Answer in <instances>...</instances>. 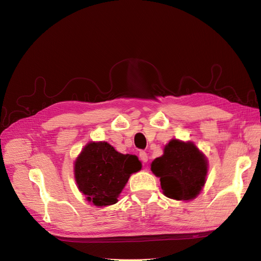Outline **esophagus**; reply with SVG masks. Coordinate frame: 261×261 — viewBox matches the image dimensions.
I'll list each match as a JSON object with an SVG mask.
<instances>
[{"label": "esophagus", "mask_w": 261, "mask_h": 261, "mask_svg": "<svg viewBox=\"0 0 261 261\" xmlns=\"http://www.w3.org/2000/svg\"><path fill=\"white\" fill-rule=\"evenodd\" d=\"M139 158H140L141 162L146 163V162L148 161V154H147L145 151H140V152H139Z\"/></svg>", "instance_id": "1"}]
</instances>
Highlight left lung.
Masks as SVG:
<instances>
[{
    "label": "left lung",
    "mask_w": 261,
    "mask_h": 261,
    "mask_svg": "<svg viewBox=\"0 0 261 261\" xmlns=\"http://www.w3.org/2000/svg\"><path fill=\"white\" fill-rule=\"evenodd\" d=\"M151 171L160 177L165 196L176 200H191L204 185L208 164L193 143L173 139L165 146L163 155L153 160Z\"/></svg>",
    "instance_id": "left-lung-1"
}]
</instances>
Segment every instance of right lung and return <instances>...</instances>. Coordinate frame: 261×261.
Instances as JSON below:
<instances>
[{"instance_id":"add662e5","label":"right lung","mask_w":261,"mask_h":261,"mask_svg":"<svg viewBox=\"0 0 261 261\" xmlns=\"http://www.w3.org/2000/svg\"><path fill=\"white\" fill-rule=\"evenodd\" d=\"M141 163L134 154H123L108 143L87 145L75 162V178L87 200L98 207L117 202V197Z\"/></svg>"}]
</instances>
